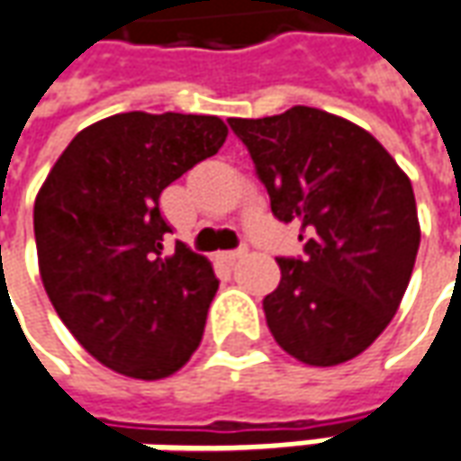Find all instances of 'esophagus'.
Wrapping results in <instances>:
<instances>
[{
	"label": "esophagus",
	"instance_id": "esophagus-1",
	"mask_svg": "<svg viewBox=\"0 0 461 461\" xmlns=\"http://www.w3.org/2000/svg\"><path fill=\"white\" fill-rule=\"evenodd\" d=\"M245 252H247L245 247H242V249H230V252H221V255H219V260H224L227 265H234L240 258H245Z\"/></svg>",
	"mask_w": 461,
	"mask_h": 461
}]
</instances>
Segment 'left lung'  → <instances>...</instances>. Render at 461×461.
I'll use <instances>...</instances> for the list:
<instances>
[{"label":"left lung","mask_w":461,"mask_h":461,"mask_svg":"<svg viewBox=\"0 0 461 461\" xmlns=\"http://www.w3.org/2000/svg\"><path fill=\"white\" fill-rule=\"evenodd\" d=\"M230 127L273 214L306 234V255L278 258V288L262 301L273 337L313 367L357 357L395 316L413 273L420 227L408 176L367 130L313 106Z\"/></svg>","instance_id":"8db88e82"}]
</instances>
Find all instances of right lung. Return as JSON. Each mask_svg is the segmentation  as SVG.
Listing matches in <instances>:
<instances>
[{
    "label": "right lung",
    "instance_id": "right-lung-1",
    "mask_svg": "<svg viewBox=\"0 0 461 461\" xmlns=\"http://www.w3.org/2000/svg\"><path fill=\"white\" fill-rule=\"evenodd\" d=\"M224 140L209 114H114L73 137L38 191L45 294L104 367L160 380L201 344L219 280L183 242L167 249L160 194Z\"/></svg>",
    "mask_w": 461,
    "mask_h": 461
}]
</instances>
